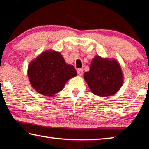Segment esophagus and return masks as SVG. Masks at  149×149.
Segmentation results:
<instances>
[{
  "label": "esophagus",
  "mask_w": 149,
  "mask_h": 149,
  "mask_svg": "<svg viewBox=\"0 0 149 149\" xmlns=\"http://www.w3.org/2000/svg\"><path fill=\"white\" fill-rule=\"evenodd\" d=\"M77 74L79 75H82L83 73H84V70H83L82 68H79L77 69Z\"/></svg>",
  "instance_id": "esophagus-1"
}]
</instances>
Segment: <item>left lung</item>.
I'll return each instance as SVG.
<instances>
[{"label":"left lung","mask_w":149,"mask_h":149,"mask_svg":"<svg viewBox=\"0 0 149 149\" xmlns=\"http://www.w3.org/2000/svg\"><path fill=\"white\" fill-rule=\"evenodd\" d=\"M84 77L93 94L99 97L115 95L123 83V75L116 60L95 56L92 60L89 72Z\"/></svg>","instance_id":"1"}]
</instances>
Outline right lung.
Listing matches in <instances>:
<instances>
[{
    "mask_svg": "<svg viewBox=\"0 0 149 149\" xmlns=\"http://www.w3.org/2000/svg\"><path fill=\"white\" fill-rule=\"evenodd\" d=\"M27 75L32 87L52 97L64 89L68 81L77 75L75 68L65 63L60 52L45 50L29 63Z\"/></svg>",
    "mask_w": 149,
    "mask_h": 149,
    "instance_id": "add662e5",
    "label": "right lung"
}]
</instances>
